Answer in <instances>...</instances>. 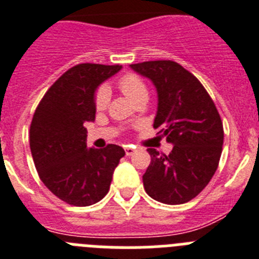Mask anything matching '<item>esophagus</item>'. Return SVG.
I'll use <instances>...</instances> for the list:
<instances>
[{
    "label": "esophagus",
    "mask_w": 259,
    "mask_h": 259,
    "mask_svg": "<svg viewBox=\"0 0 259 259\" xmlns=\"http://www.w3.org/2000/svg\"><path fill=\"white\" fill-rule=\"evenodd\" d=\"M134 151H136V147H134V146H126V147H125V154H126L127 156L134 154Z\"/></svg>",
    "instance_id": "34e87169"
}]
</instances>
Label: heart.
<instances>
[{
    "mask_svg": "<svg viewBox=\"0 0 259 259\" xmlns=\"http://www.w3.org/2000/svg\"><path fill=\"white\" fill-rule=\"evenodd\" d=\"M117 87L133 103L139 102L142 99H147L148 96V91L145 82L136 74L129 73L121 76L118 82H117ZM108 103H109V91H108L107 87H100L96 91L95 95L96 109L98 111H104Z\"/></svg>",
    "mask_w": 259,
    "mask_h": 259,
    "instance_id": "b5f03b06",
    "label": "heart"
}]
</instances>
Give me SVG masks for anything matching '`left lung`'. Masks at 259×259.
<instances>
[{
	"mask_svg": "<svg viewBox=\"0 0 259 259\" xmlns=\"http://www.w3.org/2000/svg\"><path fill=\"white\" fill-rule=\"evenodd\" d=\"M130 67L156 87L154 127L173 145L169 155L147 150L151 163L143 175L146 193L161 203H186L207 186L219 165L224 139L219 112L202 83L177 62L146 61Z\"/></svg>",
	"mask_w": 259,
	"mask_h": 259,
	"instance_id": "obj_1",
	"label": "left lung"
}]
</instances>
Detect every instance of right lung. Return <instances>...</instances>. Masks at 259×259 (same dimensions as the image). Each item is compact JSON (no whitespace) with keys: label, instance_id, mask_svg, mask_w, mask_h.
I'll return each instance as SVG.
<instances>
[{"label":"right lung","instance_id":"1","mask_svg":"<svg viewBox=\"0 0 259 259\" xmlns=\"http://www.w3.org/2000/svg\"><path fill=\"white\" fill-rule=\"evenodd\" d=\"M120 65L79 64L42 96L30 127L33 163L44 185L61 201L91 206L107 195L123 148L87 147L86 122L95 121V91Z\"/></svg>","mask_w":259,"mask_h":259}]
</instances>
